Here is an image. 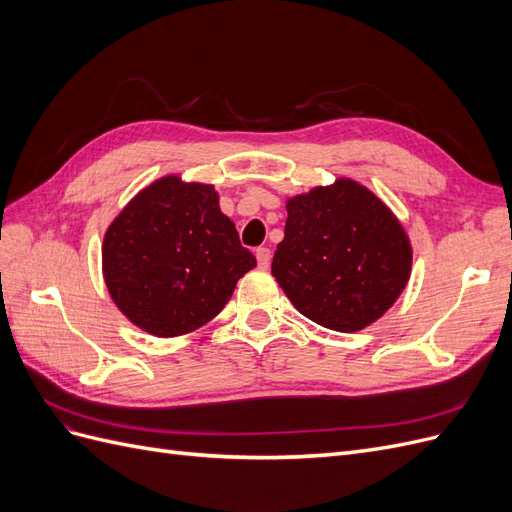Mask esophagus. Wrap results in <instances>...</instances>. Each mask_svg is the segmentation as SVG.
<instances>
[{
    "label": "esophagus",
    "mask_w": 512,
    "mask_h": 512,
    "mask_svg": "<svg viewBox=\"0 0 512 512\" xmlns=\"http://www.w3.org/2000/svg\"><path fill=\"white\" fill-rule=\"evenodd\" d=\"M256 260H258V267L260 269H267L269 262H271V250H269V247H258V250H256Z\"/></svg>",
    "instance_id": "esophagus-1"
}]
</instances>
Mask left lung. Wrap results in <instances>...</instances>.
Listing matches in <instances>:
<instances>
[{
	"mask_svg": "<svg viewBox=\"0 0 512 512\" xmlns=\"http://www.w3.org/2000/svg\"><path fill=\"white\" fill-rule=\"evenodd\" d=\"M286 211L271 273L305 318L352 333L389 312L410 280L412 245L374 192L337 179L288 198Z\"/></svg>",
	"mask_w": 512,
	"mask_h": 512,
	"instance_id": "1",
	"label": "left lung"
}]
</instances>
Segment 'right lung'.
Here are the masks:
<instances>
[{"label":"right lung","instance_id":"right-lung-1","mask_svg":"<svg viewBox=\"0 0 512 512\" xmlns=\"http://www.w3.org/2000/svg\"><path fill=\"white\" fill-rule=\"evenodd\" d=\"M254 267L213 185L177 175L138 192L102 243L108 294L123 316L156 337L203 327Z\"/></svg>","mask_w":512,"mask_h":512}]
</instances>
